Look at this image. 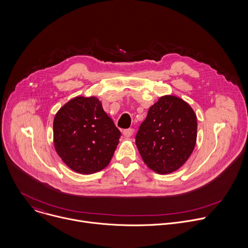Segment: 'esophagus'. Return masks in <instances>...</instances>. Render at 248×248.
I'll return each mask as SVG.
<instances>
[{
  "label": "esophagus",
  "instance_id": "1",
  "mask_svg": "<svg viewBox=\"0 0 248 248\" xmlns=\"http://www.w3.org/2000/svg\"><path fill=\"white\" fill-rule=\"evenodd\" d=\"M133 132H134V129H133V128H127V129H124V130L123 131V134H124L125 137H130V136H132Z\"/></svg>",
  "mask_w": 248,
  "mask_h": 248
}]
</instances>
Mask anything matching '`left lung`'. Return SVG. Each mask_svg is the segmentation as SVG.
Segmentation results:
<instances>
[{
	"label": "left lung",
	"instance_id": "obj_1",
	"mask_svg": "<svg viewBox=\"0 0 248 248\" xmlns=\"http://www.w3.org/2000/svg\"><path fill=\"white\" fill-rule=\"evenodd\" d=\"M196 136L197 118L192 108L179 97L166 95L150 107L135 143L148 168L167 174L187 161Z\"/></svg>",
	"mask_w": 248,
	"mask_h": 248
}]
</instances>
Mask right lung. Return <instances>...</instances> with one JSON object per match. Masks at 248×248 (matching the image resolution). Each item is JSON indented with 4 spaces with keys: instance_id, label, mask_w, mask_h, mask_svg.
I'll return each mask as SVG.
<instances>
[{
    "instance_id": "right-lung-1",
    "label": "right lung",
    "mask_w": 248,
    "mask_h": 248,
    "mask_svg": "<svg viewBox=\"0 0 248 248\" xmlns=\"http://www.w3.org/2000/svg\"><path fill=\"white\" fill-rule=\"evenodd\" d=\"M53 130L58 155L68 168L84 174L109 165L121 137L96 97L78 96L64 104L55 116Z\"/></svg>"
}]
</instances>
